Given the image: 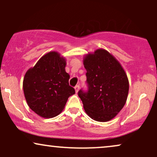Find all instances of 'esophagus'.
I'll return each instance as SVG.
<instances>
[{"instance_id":"34e87169","label":"esophagus","mask_w":157,"mask_h":157,"mask_svg":"<svg viewBox=\"0 0 157 157\" xmlns=\"http://www.w3.org/2000/svg\"><path fill=\"white\" fill-rule=\"evenodd\" d=\"M79 89H80V86H79L78 85H77V86H75V91H76V93L78 92Z\"/></svg>"}]
</instances>
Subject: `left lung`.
<instances>
[{
	"label": "left lung",
	"mask_w": 157,
	"mask_h": 157,
	"mask_svg": "<svg viewBox=\"0 0 157 157\" xmlns=\"http://www.w3.org/2000/svg\"><path fill=\"white\" fill-rule=\"evenodd\" d=\"M89 90H80L86 113L92 120L108 122L117 115L125 105L129 82L120 62L109 52L99 48L83 58Z\"/></svg>",
	"instance_id": "8db88e82"
}]
</instances>
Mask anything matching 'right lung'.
I'll return each instance as SVG.
<instances>
[{"label": "right lung", "instance_id": "1", "mask_svg": "<svg viewBox=\"0 0 157 157\" xmlns=\"http://www.w3.org/2000/svg\"><path fill=\"white\" fill-rule=\"evenodd\" d=\"M66 60L57 52H50L26 72L23 82L25 98L34 112L44 118L55 117L63 110L68 98L75 94L69 86Z\"/></svg>", "mask_w": 157, "mask_h": 157}]
</instances>
